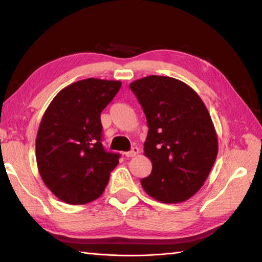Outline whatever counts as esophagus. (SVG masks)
<instances>
[{
  "label": "esophagus",
  "instance_id": "1",
  "mask_svg": "<svg viewBox=\"0 0 262 262\" xmlns=\"http://www.w3.org/2000/svg\"><path fill=\"white\" fill-rule=\"evenodd\" d=\"M138 153H140V148H138L137 146H134V147H132L129 152L125 153V157L126 158H133V157H135V155H137Z\"/></svg>",
  "mask_w": 262,
  "mask_h": 262
}]
</instances>
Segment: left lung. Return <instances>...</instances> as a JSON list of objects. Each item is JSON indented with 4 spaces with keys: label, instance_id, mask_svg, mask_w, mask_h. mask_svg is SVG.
<instances>
[{
    "label": "left lung",
    "instance_id": "obj_1",
    "mask_svg": "<svg viewBox=\"0 0 262 262\" xmlns=\"http://www.w3.org/2000/svg\"><path fill=\"white\" fill-rule=\"evenodd\" d=\"M129 88L148 127L144 154L152 172L142 187L161 203L185 202L203 187L219 152L208 110L190 86L173 77L146 76Z\"/></svg>",
    "mask_w": 262,
    "mask_h": 262
}]
</instances>
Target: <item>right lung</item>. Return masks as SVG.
Masks as SVG:
<instances>
[{
    "label": "right lung",
    "mask_w": 262,
    "mask_h": 262,
    "mask_svg": "<svg viewBox=\"0 0 262 262\" xmlns=\"http://www.w3.org/2000/svg\"><path fill=\"white\" fill-rule=\"evenodd\" d=\"M120 81L85 79L64 88L48 105L36 138V159L43 183L71 205L101 196L120 154L102 145L101 111Z\"/></svg>",
    "instance_id": "right-lung-1"
}]
</instances>
